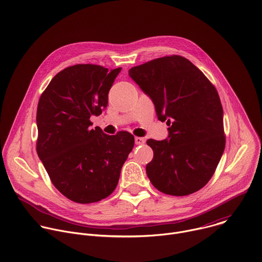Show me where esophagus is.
<instances>
[{
  "instance_id": "1",
  "label": "esophagus",
  "mask_w": 262,
  "mask_h": 262,
  "mask_svg": "<svg viewBox=\"0 0 262 262\" xmlns=\"http://www.w3.org/2000/svg\"><path fill=\"white\" fill-rule=\"evenodd\" d=\"M135 142H136V144H137V145H143L146 141H145V139H144V138L136 137V138H135Z\"/></svg>"
}]
</instances>
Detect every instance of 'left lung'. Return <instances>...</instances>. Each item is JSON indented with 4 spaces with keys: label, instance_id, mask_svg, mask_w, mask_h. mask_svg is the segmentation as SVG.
<instances>
[{
    "label": "left lung",
    "instance_id": "obj_1",
    "mask_svg": "<svg viewBox=\"0 0 262 262\" xmlns=\"http://www.w3.org/2000/svg\"><path fill=\"white\" fill-rule=\"evenodd\" d=\"M129 77L167 121L169 137L147 140L154 150L146 173L172 196L193 194L209 181L225 149L223 107L216 89L191 61L173 55L135 66Z\"/></svg>",
    "mask_w": 262,
    "mask_h": 262
}]
</instances>
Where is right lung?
Instances as JSON below:
<instances>
[{
	"label": "right lung",
	"mask_w": 262,
	"mask_h": 262,
	"mask_svg": "<svg viewBox=\"0 0 262 262\" xmlns=\"http://www.w3.org/2000/svg\"><path fill=\"white\" fill-rule=\"evenodd\" d=\"M121 67L77 64L58 72L37 106L36 150L55 188L69 200L88 204L114 192L135 144L133 135L92 129L90 117L107 105Z\"/></svg>",
	"instance_id": "1"
}]
</instances>
